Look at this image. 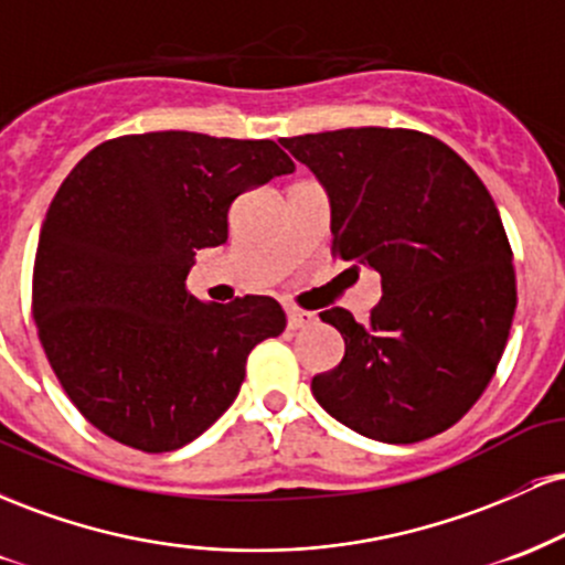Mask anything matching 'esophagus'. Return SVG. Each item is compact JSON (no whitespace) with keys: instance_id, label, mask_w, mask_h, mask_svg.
Segmentation results:
<instances>
[{"instance_id":"1","label":"esophagus","mask_w":565,"mask_h":565,"mask_svg":"<svg viewBox=\"0 0 565 565\" xmlns=\"http://www.w3.org/2000/svg\"><path fill=\"white\" fill-rule=\"evenodd\" d=\"M287 323H289V329H305V327H313L316 323V316L313 313H308V310H287Z\"/></svg>"}]
</instances>
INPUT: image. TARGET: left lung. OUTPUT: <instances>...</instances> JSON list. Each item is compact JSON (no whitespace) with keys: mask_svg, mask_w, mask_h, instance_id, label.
I'll use <instances>...</instances> for the list:
<instances>
[{"mask_svg":"<svg viewBox=\"0 0 565 565\" xmlns=\"http://www.w3.org/2000/svg\"><path fill=\"white\" fill-rule=\"evenodd\" d=\"M332 204V255L374 268L364 323L323 310L345 355L310 382L337 423L382 444L449 430L481 398L515 316L512 249L494 199L446 142L417 129L350 127L284 138Z\"/></svg>","mask_w":565,"mask_h":565,"instance_id":"left-lung-1","label":"left lung"}]
</instances>
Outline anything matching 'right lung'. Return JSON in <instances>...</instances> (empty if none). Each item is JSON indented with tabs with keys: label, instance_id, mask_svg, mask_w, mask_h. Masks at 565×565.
I'll return each instance as SVG.
<instances>
[{
	"label": "right lung",
	"instance_id": "add662e5",
	"mask_svg": "<svg viewBox=\"0 0 565 565\" xmlns=\"http://www.w3.org/2000/svg\"><path fill=\"white\" fill-rule=\"evenodd\" d=\"M295 172L274 140L146 132L100 142L39 233L31 310L57 382L103 436L146 454L199 438L236 401L274 297L201 302L193 257L228 242L238 193Z\"/></svg>",
	"mask_w": 565,
	"mask_h": 565
}]
</instances>
